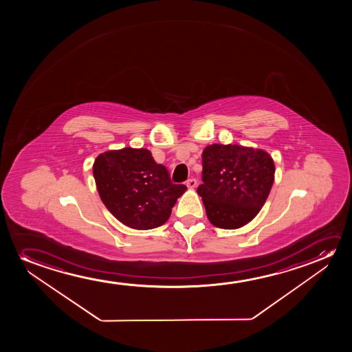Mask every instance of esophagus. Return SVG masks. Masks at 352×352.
Listing matches in <instances>:
<instances>
[{
    "label": "esophagus",
    "instance_id": "esophagus-1",
    "mask_svg": "<svg viewBox=\"0 0 352 352\" xmlns=\"http://www.w3.org/2000/svg\"><path fill=\"white\" fill-rule=\"evenodd\" d=\"M196 185H197L196 179H188V182H186V186H188V188H196Z\"/></svg>",
    "mask_w": 352,
    "mask_h": 352
}]
</instances>
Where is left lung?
Here are the masks:
<instances>
[{
	"label": "left lung",
	"instance_id": "left-lung-1",
	"mask_svg": "<svg viewBox=\"0 0 352 352\" xmlns=\"http://www.w3.org/2000/svg\"><path fill=\"white\" fill-rule=\"evenodd\" d=\"M203 184L197 188L208 220L223 230L241 228L265 206L274 183L267 151L238 144H212L202 153Z\"/></svg>",
	"mask_w": 352,
	"mask_h": 352
}]
</instances>
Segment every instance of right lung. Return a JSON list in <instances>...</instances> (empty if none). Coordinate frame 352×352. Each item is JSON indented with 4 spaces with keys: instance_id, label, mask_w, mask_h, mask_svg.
Segmentation results:
<instances>
[{
    "instance_id": "right-lung-1",
    "label": "right lung",
    "mask_w": 352,
    "mask_h": 352,
    "mask_svg": "<svg viewBox=\"0 0 352 352\" xmlns=\"http://www.w3.org/2000/svg\"><path fill=\"white\" fill-rule=\"evenodd\" d=\"M92 173L102 202L116 220L133 230H151L167 222L172 208L186 191L149 150L126 146L97 156Z\"/></svg>"
}]
</instances>
